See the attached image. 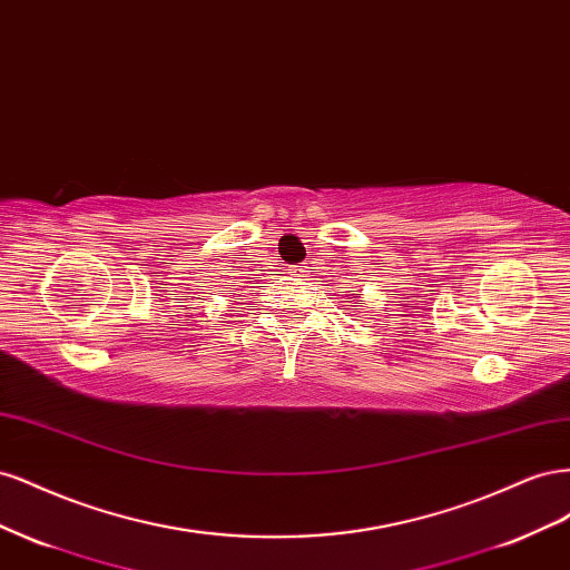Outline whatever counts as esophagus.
Instances as JSON below:
<instances>
[{
    "instance_id": "1",
    "label": "esophagus",
    "mask_w": 570,
    "mask_h": 570,
    "mask_svg": "<svg viewBox=\"0 0 570 570\" xmlns=\"http://www.w3.org/2000/svg\"><path fill=\"white\" fill-rule=\"evenodd\" d=\"M289 273L302 275V273H306V266H292V268H289Z\"/></svg>"
}]
</instances>
